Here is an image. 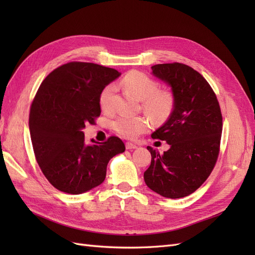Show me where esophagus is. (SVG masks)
Instances as JSON below:
<instances>
[{"mask_svg":"<svg viewBox=\"0 0 255 255\" xmlns=\"http://www.w3.org/2000/svg\"><path fill=\"white\" fill-rule=\"evenodd\" d=\"M126 148H127V150H133V149H137V145L132 142H127Z\"/></svg>","mask_w":255,"mask_h":255,"instance_id":"esophagus-1","label":"esophagus"}]
</instances>
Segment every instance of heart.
I'll return each instance as SVG.
<instances>
[{
    "label": "heart",
    "instance_id": "1",
    "mask_svg": "<svg viewBox=\"0 0 255 255\" xmlns=\"http://www.w3.org/2000/svg\"><path fill=\"white\" fill-rule=\"evenodd\" d=\"M123 86L138 100L142 101L143 110L156 121H163L170 115L173 100L167 91L158 90L157 84L148 75L141 72H129L122 81ZM116 86L113 84L106 86L100 96V106L105 112H110L113 107ZM116 132L128 139H135L140 134L146 132L150 128V121L145 117H128L120 116L114 121Z\"/></svg>",
    "mask_w": 255,
    "mask_h": 255
}]
</instances>
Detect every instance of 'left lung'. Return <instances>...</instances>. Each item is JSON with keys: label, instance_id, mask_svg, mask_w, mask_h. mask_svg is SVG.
Masks as SVG:
<instances>
[{"label": "left lung", "instance_id": "obj_1", "mask_svg": "<svg viewBox=\"0 0 255 255\" xmlns=\"http://www.w3.org/2000/svg\"><path fill=\"white\" fill-rule=\"evenodd\" d=\"M151 69L153 76L170 87L173 109L151 135L170 148L164 154L146 148L152 159L143 179L156 194L179 199L196 191L214 169L222 132L220 106L210 84L192 68L173 63Z\"/></svg>", "mask_w": 255, "mask_h": 255}]
</instances>
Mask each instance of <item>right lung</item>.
I'll return each instance as SVG.
<instances>
[{
  "instance_id": "right-lung-1",
  "label": "right lung",
  "mask_w": 255,
  "mask_h": 255,
  "mask_svg": "<svg viewBox=\"0 0 255 255\" xmlns=\"http://www.w3.org/2000/svg\"><path fill=\"white\" fill-rule=\"evenodd\" d=\"M120 75L112 68L72 61L52 71L38 89L28 119L30 139L42 173L58 190L80 195L99 186L111 158L126 151L118 137L86 143L83 132L101 114L102 90Z\"/></svg>"
}]
</instances>
